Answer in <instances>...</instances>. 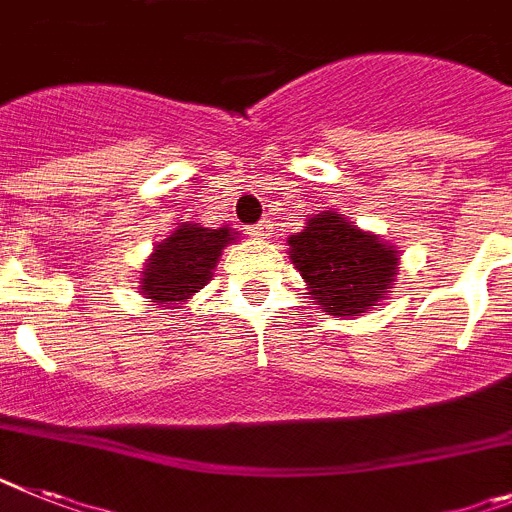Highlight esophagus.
I'll use <instances>...</instances> for the list:
<instances>
[{"label": "esophagus", "instance_id": "1", "mask_svg": "<svg viewBox=\"0 0 512 512\" xmlns=\"http://www.w3.org/2000/svg\"><path fill=\"white\" fill-rule=\"evenodd\" d=\"M248 233H251L253 238H269V235H272V225H269V222H259V225L248 227Z\"/></svg>", "mask_w": 512, "mask_h": 512}]
</instances>
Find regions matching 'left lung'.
<instances>
[{"label": "left lung", "instance_id": "left-lung-1", "mask_svg": "<svg viewBox=\"0 0 512 512\" xmlns=\"http://www.w3.org/2000/svg\"><path fill=\"white\" fill-rule=\"evenodd\" d=\"M287 256L305 282V295L326 316H362L381 305L399 272V251L344 214H310L300 233L287 238Z\"/></svg>", "mask_w": 512, "mask_h": 512}]
</instances>
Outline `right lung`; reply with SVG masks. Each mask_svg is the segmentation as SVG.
<instances>
[{
    "mask_svg": "<svg viewBox=\"0 0 512 512\" xmlns=\"http://www.w3.org/2000/svg\"><path fill=\"white\" fill-rule=\"evenodd\" d=\"M233 227L178 222L173 233L155 243L139 274V292L157 308H183L207 285L222 251L238 240Z\"/></svg>",
    "mask_w": 512,
    "mask_h": 512,
    "instance_id": "obj_1",
    "label": "right lung"
}]
</instances>
